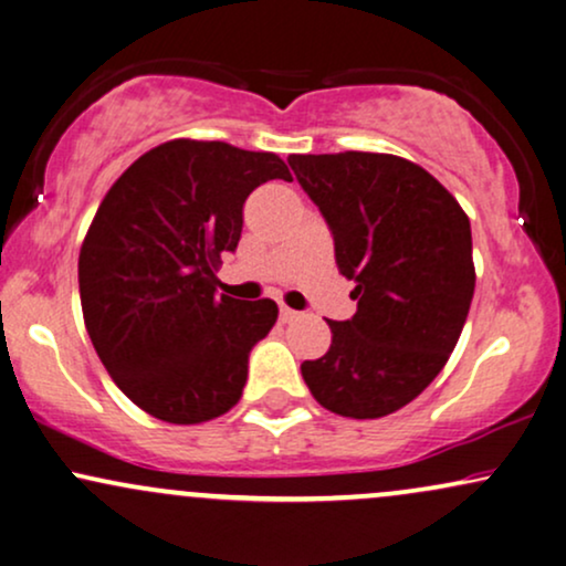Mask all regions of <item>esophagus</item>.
I'll return each instance as SVG.
<instances>
[{
	"label": "esophagus",
	"instance_id": "34e87169",
	"mask_svg": "<svg viewBox=\"0 0 566 566\" xmlns=\"http://www.w3.org/2000/svg\"><path fill=\"white\" fill-rule=\"evenodd\" d=\"M301 316V313L297 311H292V308H287V305H279V318H282L284 324H290V322H295V318Z\"/></svg>",
	"mask_w": 566,
	"mask_h": 566
}]
</instances>
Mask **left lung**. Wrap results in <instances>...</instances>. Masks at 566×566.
I'll return each instance as SVG.
<instances>
[{
  "label": "left lung",
  "instance_id": "obj_1",
  "mask_svg": "<svg viewBox=\"0 0 566 566\" xmlns=\"http://www.w3.org/2000/svg\"><path fill=\"white\" fill-rule=\"evenodd\" d=\"M290 166L358 301L348 322H329V350L303 360V379L332 413L387 417L438 377L464 329L474 295L469 218L432 174L398 155H290Z\"/></svg>",
  "mask_w": 566,
  "mask_h": 566
}]
</instances>
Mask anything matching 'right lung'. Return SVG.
I'll return each mask as SVG.
<instances>
[{
	"mask_svg": "<svg viewBox=\"0 0 566 566\" xmlns=\"http://www.w3.org/2000/svg\"><path fill=\"white\" fill-rule=\"evenodd\" d=\"M271 179L290 181L274 153L174 139L132 163L97 208L78 255L86 332L149 417L200 424L242 398L279 308L218 295L216 265L237 250L248 195Z\"/></svg>",
	"mask_w": 566,
	"mask_h": 566,
	"instance_id": "1",
	"label": "right lung"
}]
</instances>
